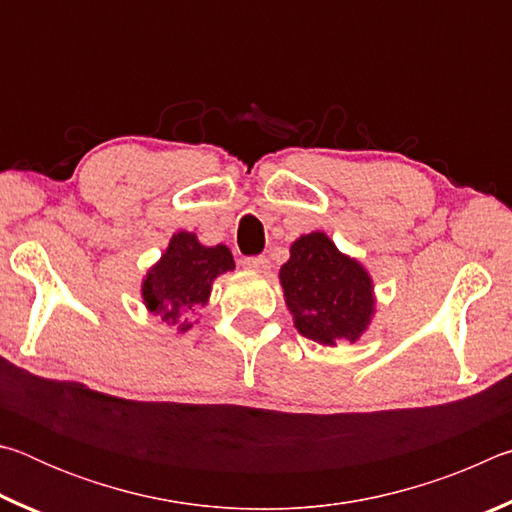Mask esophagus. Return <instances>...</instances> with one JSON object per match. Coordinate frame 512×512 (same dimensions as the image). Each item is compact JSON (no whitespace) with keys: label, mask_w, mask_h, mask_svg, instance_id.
Segmentation results:
<instances>
[{"label":"esophagus","mask_w":512,"mask_h":512,"mask_svg":"<svg viewBox=\"0 0 512 512\" xmlns=\"http://www.w3.org/2000/svg\"><path fill=\"white\" fill-rule=\"evenodd\" d=\"M244 266L248 271H255V273H268L271 271V262H268L266 257H250L244 262Z\"/></svg>","instance_id":"obj_1"}]
</instances>
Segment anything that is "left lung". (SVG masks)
<instances>
[{
	"instance_id": "8db88e82",
	"label": "left lung",
	"mask_w": 512,
	"mask_h": 512,
	"mask_svg": "<svg viewBox=\"0 0 512 512\" xmlns=\"http://www.w3.org/2000/svg\"><path fill=\"white\" fill-rule=\"evenodd\" d=\"M280 268V284L302 336L325 348L357 343L377 314L375 282L357 257L341 253L327 232L300 235Z\"/></svg>"
}]
</instances>
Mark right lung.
<instances>
[{"mask_svg":"<svg viewBox=\"0 0 512 512\" xmlns=\"http://www.w3.org/2000/svg\"><path fill=\"white\" fill-rule=\"evenodd\" d=\"M235 271L228 246H205L196 232L178 230L169 239L158 262L142 277L140 296L149 314L160 316L185 334L198 320L189 318L210 302L212 284L219 275Z\"/></svg>","mask_w":512,"mask_h":512,"instance_id":"obj_1","label":"right lung"}]
</instances>
